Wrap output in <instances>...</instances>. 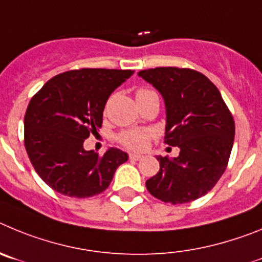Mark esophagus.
I'll return each mask as SVG.
<instances>
[{"label": "esophagus", "instance_id": "34e87169", "mask_svg": "<svg viewBox=\"0 0 262 262\" xmlns=\"http://www.w3.org/2000/svg\"><path fill=\"white\" fill-rule=\"evenodd\" d=\"M129 159H130V160H141V159H142V155H140V154H129Z\"/></svg>", "mask_w": 262, "mask_h": 262}]
</instances>
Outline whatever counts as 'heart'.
I'll return each instance as SVG.
<instances>
[{
	"instance_id": "b5f03b06",
	"label": "heart",
	"mask_w": 262,
	"mask_h": 262,
	"mask_svg": "<svg viewBox=\"0 0 262 262\" xmlns=\"http://www.w3.org/2000/svg\"><path fill=\"white\" fill-rule=\"evenodd\" d=\"M155 93L151 89H138L136 91V98L137 100H141V99H145L150 95H154ZM152 132L148 130V129H128V130H124L117 136V141H119L120 145H122L124 147L129 148V150H134V151H141V150H145L148 145V141L151 138Z\"/></svg>"
}]
</instances>
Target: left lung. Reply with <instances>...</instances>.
Here are the masks:
<instances>
[{
    "instance_id": "left-lung-1",
    "label": "left lung",
    "mask_w": 262,
    "mask_h": 262,
    "mask_svg": "<svg viewBox=\"0 0 262 262\" xmlns=\"http://www.w3.org/2000/svg\"><path fill=\"white\" fill-rule=\"evenodd\" d=\"M138 74L164 99V143L180 148L173 159L158 157L160 169L146 188L167 204L194 201L213 189L227 168L235 136L232 114L215 84L197 70L167 67Z\"/></svg>"
}]
</instances>
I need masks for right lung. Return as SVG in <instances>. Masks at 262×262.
Segmentation results:
<instances>
[{
  "instance_id": "obj_1",
  "label": "right lung",
  "mask_w": 262,
  "mask_h": 262,
  "mask_svg": "<svg viewBox=\"0 0 262 262\" xmlns=\"http://www.w3.org/2000/svg\"><path fill=\"white\" fill-rule=\"evenodd\" d=\"M133 70L90 69L61 73L28 103L25 147L41 180L69 197L86 199L110 187L128 154L110 148L104 155L86 151L83 142L102 128L108 98Z\"/></svg>"
}]
</instances>
